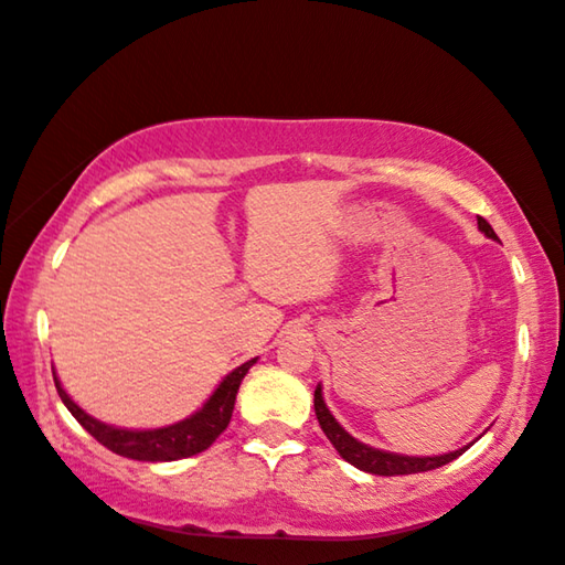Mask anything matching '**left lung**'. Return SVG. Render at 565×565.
<instances>
[{"label": "left lung", "instance_id": "8db88e82", "mask_svg": "<svg viewBox=\"0 0 565 565\" xmlns=\"http://www.w3.org/2000/svg\"><path fill=\"white\" fill-rule=\"evenodd\" d=\"M479 230L488 236V239H498L495 232L491 224H488L483 217H479ZM315 411H317V418L321 430L329 437L331 445L335 447V452L341 455L348 463H353L355 469L360 471H367V473H377V476H406V473H420V471H433L437 467H445L452 459H457L459 455L467 452V449L473 445H463L455 452H447V455H435V457H408V455H396V452H384V449L377 447H370L365 443L355 440L353 435H350L341 423L333 418V413L329 411L321 394V384H317L315 388ZM479 440V437H476Z\"/></svg>", "mask_w": 565, "mask_h": 565}]
</instances>
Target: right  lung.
<instances>
[{"label":"right lung","instance_id":"1","mask_svg":"<svg viewBox=\"0 0 565 565\" xmlns=\"http://www.w3.org/2000/svg\"><path fill=\"white\" fill-rule=\"evenodd\" d=\"M256 360H248L244 365L232 370L227 377L220 382V386L212 392V396L200 406L193 416H188L179 423L164 425V428H149V430H132V428H116L89 416L82 406L72 401V396L62 388L57 372L53 370V380L57 386V394L62 404L67 406L74 418L79 420L82 428L94 435L98 443L108 447L110 452L120 457L137 459V461H177L205 452V449L217 440V437L227 430L232 420L236 392L246 377V372L256 365Z\"/></svg>","mask_w":565,"mask_h":565}]
</instances>
